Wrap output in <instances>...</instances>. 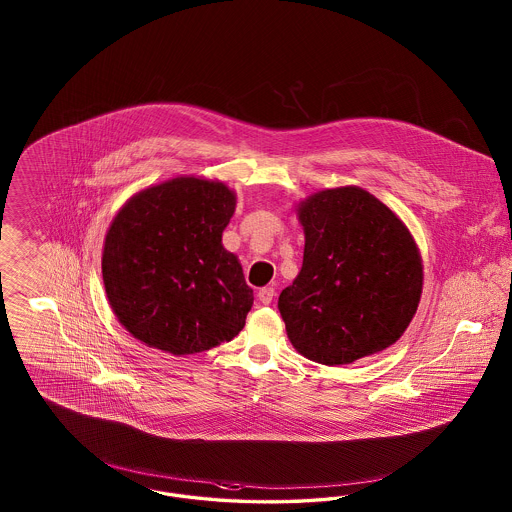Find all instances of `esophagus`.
<instances>
[{
    "label": "esophagus",
    "mask_w": 512,
    "mask_h": 512,
    "mask_svg": "<svg viewBox=\"0 0 512 512\" xmlns=\"http://www.w3.org/2000/svg\"><path fill=\"white\" fill-rule=\"evenodd\" d=\"M274 288L272 286H267V288H261L259 293H257V297H259V301L261 303H265V305H270L272 303V299H274Z\"/></svg>",
    "instance_id": "34e87169"
}]
</instances>
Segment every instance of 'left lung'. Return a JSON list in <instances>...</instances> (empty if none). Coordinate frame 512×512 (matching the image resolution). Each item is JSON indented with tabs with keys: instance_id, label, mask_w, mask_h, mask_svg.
Here are the masks:
<instances>
[{
	"instance_id": "8db88e82",
	"label": "left lung",
	"mask_w": 512,
	"mask_h": 512,
	"mask_svg": "<svg viewBox=\"0 0 512 512\" xmlns=\"http://www.w3.org/2000/svg\"><path fill=\"white\" fill-rule=\"evenodd\" d=\"M299 220L303 267L278 297L293 347L328 366L390 347L422 293V263L407 226L355 186L311 195Z\"/></svg>"
}]
</instances>
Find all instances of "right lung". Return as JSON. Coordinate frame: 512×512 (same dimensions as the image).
Instances as JSON below:
<instances>
[{
  "label": "right lung",
  "instance_id": "1",
  "mask_svg": "<svg viewBox=\"0 0 512 512\" xmlns=\"http://www.w3.org/2000/svg\"><path fill=\"white\" fill-rule=\"evenodd\" d=\"M234 209L224 184L194 176L147 188L122 207L105 236L101 272L134 338L192 355L238 336L253 290L220 242Z\"/></svg>",
  "mask_w": 512,
  "mask_h": 512
}]
</instances>
